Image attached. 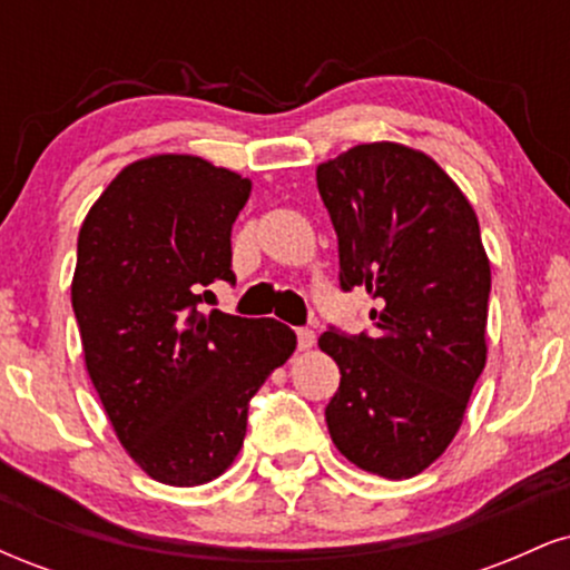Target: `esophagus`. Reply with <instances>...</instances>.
I'll return each mask as SVG.
<instances>
[{"instance_id":"1","label":"esophagus","mask_w":570,"mask_h":570,"mask_svg":"<svg viewBox=\"0 0 570 570\" xmlns=\"http://www.w3.org/2000/svg\"><path fill=\"white\" fill-rule=\"evenodd\" d=\"M313 345H316V332L307 330V326H303V330H297V348L299 351H311Z\"/></svg>"}]
</instances>
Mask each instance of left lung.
Returning <instances> with one entry per match:
<instances>
[{
	"label": "left lung",
	"instance_id": "left-lung-1",
	"mask_svg": "<svg viewBox=\"0 0 570 570\" xmlns=\"http://www.w3.org/2000/svg\"><path fill=\"white\" fill-rule=\"evenodd\" d=\"M337 233L340 286H364L375 335L330 330L335 448L385 480L421 474L453 442L488 362L490 259L461 187L421 149L356 144L316 168Z\"/></svg>",
	"mask_w": 570,
	"mask_h": 570
}]
</instances>
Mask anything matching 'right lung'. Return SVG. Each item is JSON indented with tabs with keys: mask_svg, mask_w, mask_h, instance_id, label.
I'll return each mask as SVG.
<instances>
[{
	"mask_svg": "<svg viewBox=\"0 0 570 570\" xmlns=\"http://www.w3.org/2000/svg\"><path fill=\"white\" fill-rule=\"evenodd\" d=\"M252 179L198 155H149L109 181L77 238L71 307L85 370L126 453L195 488L244 448L248 402L297 348L276 318L200 313L235 281L230 230Z\"/></svg>",
	"mask_w": 570,
	"mask_h": 570,
	"instance_id": "1",
	"label": "right lung"
}]
</instances>
